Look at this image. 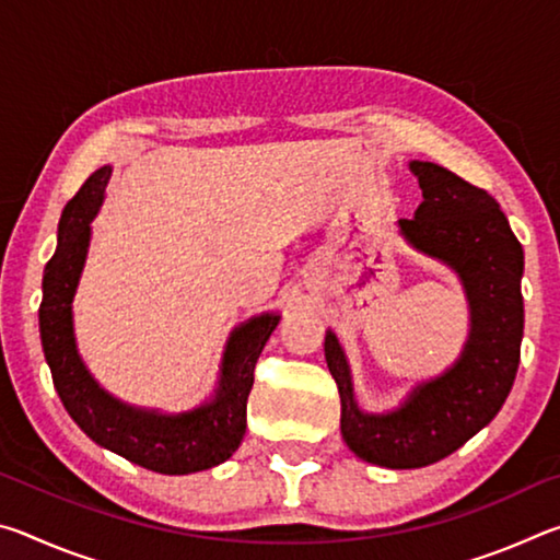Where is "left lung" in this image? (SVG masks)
I'll list each match as a JSON object with an SVG mask.
<instances>
[{"label":"left lung","mask_w":560,"mask_h":560,"mask_svg":"<svg viewBox=\"0 0 560 560\" xmlns=\"http://www.w3.org/2000/svg\"><path fill=\"white\" fill-rule=\"evenodd\" d=\"M410 173L422 202L397 230L415 252L457 273L469 303L467 343L447 371L417 383L387 412H365L358 405L334 330H326L324 343L348 450L387 469L428 467L485 430L511 393L524 338V249L499 202L442 165L410 160Z\"/></svg>","instance_id":"8db88e82"}]
</instances>
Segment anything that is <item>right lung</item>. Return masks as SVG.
Here are the masks:
<instances>
[{"instance_id":"obj_1","label":"right lung","mask_w":560,"mask_h":560,"mask_svg":"<svg viewBox=\"0 0 560 560\" xmlns=\"http://www.w3.org/2000/svg\"><path fill=\"white\" fill-rule=\"evenodd\" d=\"M110 173V165L96 170L63 207L59 244L44 269L39 330L54 387L71 420L103 450L160 474L212 469L230 459L244 440L254 365L281 316L267 311L232 330L212 397L187 412L128 405L101 387L75 346L73 296L86 267L91 222L106 200Z\"/></svg>"}]
</instances>
